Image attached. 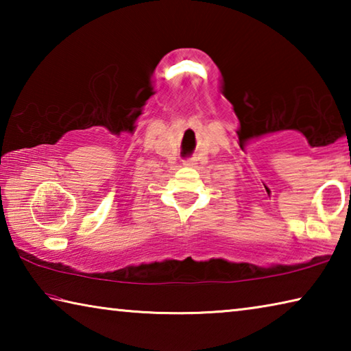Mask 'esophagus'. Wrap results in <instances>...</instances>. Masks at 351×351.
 Segmentation results:
<instances>
[{
	"instance_id": "esophagus-1",
	"label": "esophagus",
	"mask_w": 351,
	"mask_h": 351,
	"mask_svg": "<svg viewBox=\"0 0 351 351\" xmlns=\"http://www.w3.org/2000/svg\"><path fill=\"white\" fill-rule=\"evenodd\" d=\"M184 165H187V167H195L197 161H195V159H189V161H184Z\"/></svg>"
}]
</instances>
